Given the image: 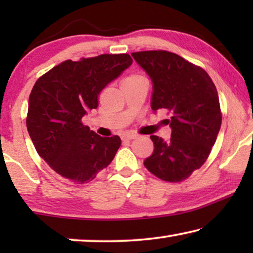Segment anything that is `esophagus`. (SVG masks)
<instances>
[{"label": "esophagus", "instance_id": "1", "mask_svg": "<svg viewBox=\"0 0 253 253\" xmlns=\"http://www.w3.org/2000/svg\"><path fill=\"white\" fill-rule=\"evenodd\" d=\"M137 137H138L137 134H134V133H126L122 137V139L123 140H132V139H136Z\"/></svg>", "mask_w": 253, "mask_h": 253}]
</instances>
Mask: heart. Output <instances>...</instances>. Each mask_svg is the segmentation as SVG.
<instances>
[{
  "instance_id": "1",
  "label": "heart",
  "mask_w": 253,
  "mask_h": 253,
  "mask_svg": "<svg viewBox=\"0 0 253 253\" xmlns=\"http://www.w3.org/2000/svg\"><path fill=\"white\" fill-rule=\"evenodd\" d=\"M141 78H144V77H141L140 75H130L129 77H126V79H124L123 83L124 82H130V81H137V79H141Z\"/></svg>"
}]
</instances>
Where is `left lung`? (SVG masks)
<instances>
[{
  "instance_id": "left-lung-1",
  "label": "left lung",
  "mask_w": 253,
  "mask_h": 253,
  "mask_svg": "<svg viewBox=\"0 0 253 253\" xmlns=\"http://www.w3.org/2000/svg\"><path fill=\"white\" fill-rule=\"evenodd\" d=\"M153 82L151 107L167 110L171 137L151 136L153 154L144 161L147 170L166 182H182L205 164L222 122L219 95L209 74L167 50L131 54Z\"/></svg>"
}]
</instances>
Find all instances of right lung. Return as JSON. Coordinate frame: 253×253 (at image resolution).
<instances>
[{
    "label": "right lung",
    "instance_id": "obj_1",
    "mask_svg": "<svg viewBox=\"0 0 253 253\" xmlns=\"http://www.w3.org/2000/svg\"><path fill=\"white\" fill-rule=\"evenodd\" d=\"M132 63L129 54L67 60L41 76L29 98L26 126L38 154L76 184L91 182L113 161L119 136L100 137L83 123L107 84Z\"/></svg>",
    "mask_w": 253,
    "mask_h": 253
}]
</instances>
